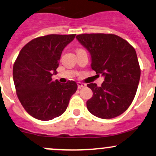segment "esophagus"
<instances>
[{"label":"esophagus","mask_w":156,"mask_h":156,"mask_svg":"<svg viewBox=\"0 0 156 156\" xmlns=\"http://www.w3.org/2000/svg\"><path fill=\"white\" fill-rule=\"evenodd\" d=\"M86 87V84H85V83H78V89H81V88H83V87Z\"/></svg>","instance_id":"1"}]
</instances>
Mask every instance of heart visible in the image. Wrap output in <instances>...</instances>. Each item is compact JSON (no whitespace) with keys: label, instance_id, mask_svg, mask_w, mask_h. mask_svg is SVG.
Segmentation results:
<instances>
[{"label":"heart","instance_id":"b5f03b06","mask_svg":"<svg viewBox=\"0 0 156 156\" xmlns=\"http://www.w3.org/2000/svg\"><path fill=\"white\" fill-rule=\"evenodd\" d=\"M81 50H83V49H78V50H77V52H78V51H81Z\"/></svg>","mask_w":156,"mask_h":156}]
</instances>
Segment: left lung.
Listing matches in <instances>:
<instances>
[{"mask_svg":"<svg viewBox=\"0 0 156 156\" xmlns=\"http://www.w3.org/2000/svg\"><path fill=\"white\" fill-rule=\"evenodd\" d=\"M77 40L91 55V67L104 77L101 86L88 83L92 97L87 107L92 115L113 119L124 112L136 96L141 75L135 49L113 34H81Z\"/></svg>","mask_w":156,"mask_h":156,"instance_id":"1","label":"left lung"}]
</instances>
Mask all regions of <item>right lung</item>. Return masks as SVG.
<instances>
[{"instance_id": "add662e5", "label": "right lung", "mask_w": 156, "mask_h": 156, "mask_svg": "<svg viewBox=\"0 0 156 156\" xmlns=\"http://www.w3.org/2000/svg\"><path fill=\"white\" fill-rule=\"evenodd\" d=\"M73 35H48L33 39L21 49L13 66L17 95L25 110L35 119L49 121L66 111L78 85L74 81H53L61 53Z\"/></svg>"}]
</instances>
